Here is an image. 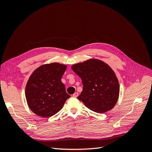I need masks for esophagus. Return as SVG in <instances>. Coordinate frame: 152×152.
<instances>
[{
  "mask_svg": "<svg viewBox=\"0 0 152 152\" xmlns=\"http://www.w3.org/2000/svg\"><path fill=\"white\" fill-rule=\"evenodd\" d=\"M78 96H79V93H77V92H76V93H75L74 94H73V97H74V98H77Z\"/></svg>",
  "mask_w": 152,
  "mask_h": 152,
  "instance_id": "esophagus-1",
  "label": "esophagus"
}]
</instances>
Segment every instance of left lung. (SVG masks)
<instances>
[{
	"instance_id": "left-lung-1",
	"label": "left lung",
	"mask_w": 152,
	"mask_h": 152,
	"mask_svg": "<svg viewBox=\"0 0 152 152\" xmlns=\"http://www.w3.org/2000/svg\"><path fill=\"white\" fill-rule=\"evenodd\" d=\"M72 69L80 78L83 89L77 99L92 111L103 113L116 104L120 87L115 73L108 65L97 59L77 63Z\"/></svg>"
}]
</instances>
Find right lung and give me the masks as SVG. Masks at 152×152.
<instances>
[{
	"label": "right lung",
	"instance_id": "obj_1",
	"mask_svg": "<svg viewBox=\"0 0 152 152\" xmlns=\"http://www.w3.org/2000/svg\"><path fill=\"white\" fill-rule=\"evenodd\" d=\"M66 66L59 63L45 64L31 73L25 88L30 109L37 115L50 117L60 110L70 96L61 82Z\"/></svg>",
	"mask_w": 152,
	"mask_h": 152
}]
</instances>
